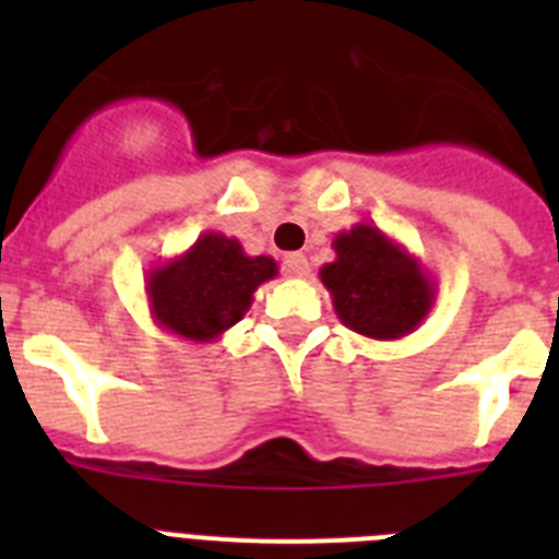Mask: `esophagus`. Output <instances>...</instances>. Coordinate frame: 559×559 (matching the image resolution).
I'll use <instances>...</instances> for the list:
<instances>
[{
	"instance_id": "esophagus-1",
	"label": "esophagus",
	"mask_w": 559,
	"mask_h": 559,
	"mask_svg": "<svg viewBox=\"0 0 559 559\" xmlns=\"http://www.w3.org/2000/svg\"><path fill=\"white\" fill-rule=\"evenodd\" d=\"M283 271H285V274H288V276H299V280H302V276L310 274L308 257L299 254V251H294V254H285Z\"/></svg>"
}]
</instances>
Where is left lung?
<instances>
[{"label":"left lung","instance_id":"8db88e82","mask_svg":"<svg viewBox=\"0 0 559 559\" xmlns=\"http://www.w3.org/2000/svg\"><path fill=\"white\" fill-rule=\"evenodd\" d=\"M335 260L319 269L335 316L374 341L406 338L437 302V283L403 243L372 224H355L333 240Z\"/></svg>","mask_w":559,"mask_h":559}]
</instances>
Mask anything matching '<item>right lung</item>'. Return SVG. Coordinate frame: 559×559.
I'll use <instances>...</instances> for the list:
<instances>
[{
    "label": "right lung",
    "mask_w": 559,
    "mask_h": 559,
    "mask_svg": "<svg viewBox=\"0 0 559 559\" xmlns=\"http://www.w3.org/2000/svg\"><path fill=\"white\" fill-rule=\"evenodd\" d=\"M276 274L274 257H251L235 237L204 231L190 249L147 271V308L165 333L212 344L243 319L254 290Z\"/></svg>",
    "instance_id": "obj_1"
}]
</instances>
